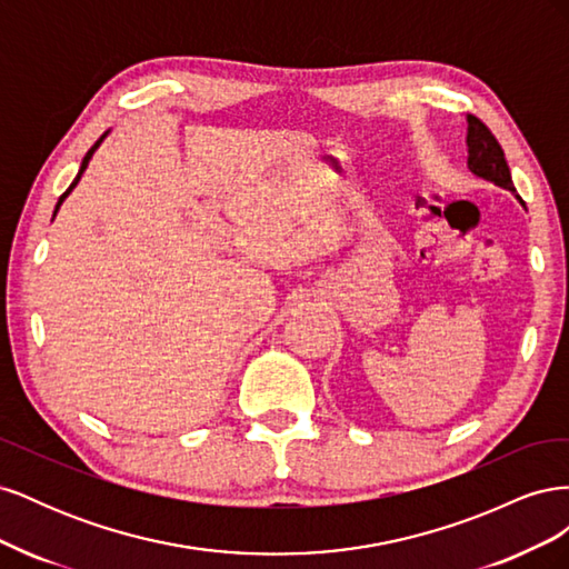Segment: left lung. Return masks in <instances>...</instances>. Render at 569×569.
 <instances>
[{
  "instance_id": "left-lung-1",
  "label": "left lung",
  "mask_w": 569,
  "mask_h": 569,
  "mask_svg": "<svg viewBox=\"0 0 569 569\" xmlns=\"http://www.w3.org/2000/svg\"><path fill=\"white\" fill-rule=\"evenodd\" d=\"M468 168L477 178L489 180L515 194V184L510 178L506 153H503L501 144H498L493 132L485 123H481L477 116H468ZM520 203L525 206L522 199H520Z\"/></svg>"
}]
</instances>
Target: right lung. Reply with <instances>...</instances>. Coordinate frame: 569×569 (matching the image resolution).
<instances>
[{
    "instance_id": "add662e5",
    "label": "right lung",
    "mask_w": 569,
    "mask_h": 569,
    "mask_svg": "<svg viewBox=\"0 0 569 569\" xmlns=\"http://www.w3.org/2000/svg\"><path fill=\"white\" fill-rule=\"evenodd\" d=\"M104 137H107V132H104V134H101V137H99V140H97V142H94V147H92V149H90V151H88V153H84V159H82V163H80V170H78V176H76V180H73V182H71V187H68V189H66V192H63V194H61V197H59V203H57V211H59V206H61V203H63V199H66V197H68V194H71V189H73V187H76V184H78V180H80V178H82V173H84V168H88V163H90V159H92V153H94V151H97V147H99V144H101V140H104ZM57 211H54V216H57Z\"/></svg>"
}]
</instances>
